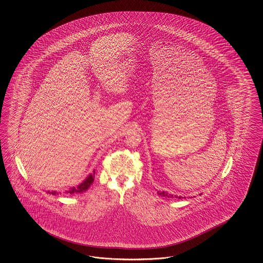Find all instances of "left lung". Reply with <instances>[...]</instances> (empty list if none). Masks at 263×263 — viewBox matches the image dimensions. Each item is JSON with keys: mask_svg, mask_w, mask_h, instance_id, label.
I'll use <instances>...</instances> for the list:
<instances>
[{"mask_svg": "<svg viewBox=\"0 0 263 263\" xmlns=\"http://www.w3.org/2000/svg\"><path fill=\"white\" fill-rule=\"evenodd\" d=\"M158 195L160 196H162V197H165V198H174V196L173 195H171V194H167V192H158ZM176 199H182V197H178V196H175Z\"/></svg>", "mask_w": 263, "mask_h": 263, "instance_id": "1", "label": "left lung"}]
</instances>
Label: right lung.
<instances>
[{
	"mask_svg": "<svg viewBox=\"0 0 263 263\" xmlns=\"http://www.w3.org/2000/svg\"><path fill=\"white\" fill-rule=\"evenodd\" d=\"M95 175H96V171H93V173L88 175V177H87L82 183L78 185L77 187H72L68 191H65V194L67 193V194H71L72 195V194H77V193H82V192L87 191L88 188H89V186L93 183ZM48 193H49V194H52V195H54V196L58 195V193H57L56 191H48Z\"/></svg>",
	"mask_w": 263,
	"mask_h": 263,
	"instance_id": "right-lung-1",
	"label": "right lung"
}]
</instances>
